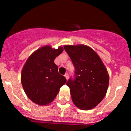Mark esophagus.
<instances>
[{"mask_svg":"<svg viewBox=\"0 0 131 131\" xmlns=\"http://www.w3.org/2000/svg\"><path fill=\"white\" fill-rule=\"evenodd\" d=\"M64 77H66V79L67 80H68V79H69V75H68V73H66V74H65V75H64Z\"/></svg>","mask_w":131,"mask_h":131,"instance_id":"esophagus-1","label":"esophagus"}]
</instances>
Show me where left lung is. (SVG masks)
Listing matches in <instances>:
<instances>
[{
    "mask_svg": "<svg viewBox=\"0 0 131 131\" xmlns=\"http://www.w3.org/2000/svg\"><path fill=\"white\" fill-rule=\"evenodd\" d=\"M65 50L75 68V79H69V87L73 104L83 110H89L101 102L109 84L107 69L92 48L84 45H65Z\"/></svg>",
    "mask_w": 131,
    "mask_h": 131,
    "instance_id": "1",
    "label": "left lung"
}]
</instances>
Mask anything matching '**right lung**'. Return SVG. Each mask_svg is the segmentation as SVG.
<instances>
[{"instance_id": "obj_1", "label": "right lung", "mask_w": 131, "mask_h": 131, "mask_svg": "<svg viewBox=\"0 0 131 131\" xmlns=\"http://www.w3.org/2000/svg\"><path fill=\"white\" fill-rule=\"evenodd\" d=\"M63 51L46 45L33 52L27 60L21 73V82L26 95L40 106H47L56 97L66 79L58 71L54 60Z\"/></svg>"}]
</instances>
